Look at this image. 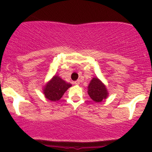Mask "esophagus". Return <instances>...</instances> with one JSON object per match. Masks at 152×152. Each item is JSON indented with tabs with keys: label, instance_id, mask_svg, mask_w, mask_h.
Masks as SVG:
<instances>
[{
	"label": "esophagus",
	"instance_id": "esophagus-1",
	"mask_svg": "<svg viewBox=\"0 0 152 152\" xmlns=\"http://www.w3.org/2000/svg\"><path fill=\"white\" fill-rule=\"evenodd\" d=\"M74 83L75 84V85H79V84H80V80H77L75 81Z\"/></svg>",
	"mask_w": 152,
	"mask_h": 152
}]
</instances>
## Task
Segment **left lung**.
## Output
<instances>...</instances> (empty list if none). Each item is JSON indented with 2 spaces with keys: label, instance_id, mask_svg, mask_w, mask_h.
Wrapping results in <instances>:
<instances>
[{
  "label": "left lung",
  "instance_id": "8db88e82",
  "mask_svg": "<svg viewBox=\"0 0 152 152\" xmlns=\"http://www.w3.org/2000/svg\"><path fill=\"white\" fill-rule=\"evenodd\" d=\"M88 94L93 101L101 102L108 96V91L106 86L97 77L92 78L88 86Z\"/></svg>",
  "mask_w": 152,
  "mask_h": 152
}]
</instances>
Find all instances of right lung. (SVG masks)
Returning a JSON list of instances; mask_svg holds the SVG:
<instances>
[{"label": "right lung", "mask_w": 152, "mask_h": 152, "mask_svg": "<svg viewBox=\"0 0 152 152\" xmlns=\"http://www.w3.org/2000/svg\"><path fill=\"white\" fill-rule=\"evenodd\" d=\"M71 86V83L66 82L58 75H55L44 86L42 91L47 99L52 102H56L58 101L63 96L67 89Z\"/></svg>", "instance_id": "add662e5"}]
</instances>
